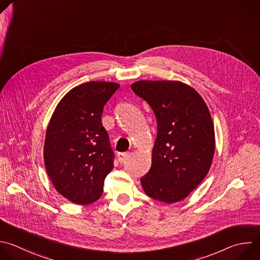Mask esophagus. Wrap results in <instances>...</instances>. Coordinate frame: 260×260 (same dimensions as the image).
I'll return each instance as SVG.
<instances>
[{"mask_svg": "<svg viewBox=\"0 0 260 260\" xmlns=\"http://www.w3.org/2000/svg\"><path fill=\"white\" fill-rule=\"evenodd\" d=\"M117 157H118V161L120 163H124L126 158L128 157V153L127 152H123V153H118L117 154Z\"/></svg>", "mask_w": 260, "mask_h": 260, "instance_id": "1", "label": "esophagus"}]
</instances>
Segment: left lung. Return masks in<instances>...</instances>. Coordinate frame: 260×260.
<instances>
[{
  "mask_svg": "<svg viewBox=\"0 0 260 260\" xmlns=\"http://www.w3.org/2000/svg\"><path fill=\"white\" fill-rule=\"evenodd\" d=\"M131 86L157 120L151 167L141 178L144 192L168 204L182 201L212 163L215 135L209 109L195 89L179 80H139Z\"/></svg>",
  "mask_w": 260,
  "mask_h": 260,
  "instance_id": "left-lung-1",
  "label": "left lung"
}]
</instances>
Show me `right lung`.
<instances>
[{"label":"right lung","mask_w":260,"mask_h":260,"mask_svg":"<svg viewBox=\"0 0 260 260\" xmlns=\"http://www.w3.org/2000/svg\"><path fill=\"white\" fill-rule=\"evenodd\" d=\"M119 84L89 81L71 89L58 103L49 121L44 162L47 174L64 198L74 204L97 201L114 154L101 116Z\"/></svg>","instance_id":"obj_1"}]
</instances>
